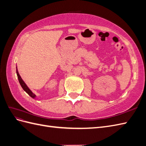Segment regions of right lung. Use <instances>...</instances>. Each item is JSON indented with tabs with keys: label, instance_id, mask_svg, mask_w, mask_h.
<instances>
[{
	"label": "right lung",
	"instance_id": "1",
	"mask_svg": "<svg viewBox=\"0 0 146 146\" xmlns=\"http://www.w3.org/2000/svg\"><path fill=\"white\" fill-rule=\"evenodd\" d=\"M16 73H17V78H18L19 82V83H20V84H21V85L22 88H23V90H24L26 92H27V93L30 96L32 97V98H35V97H36V96H35V95L33 93V92H32V91H31V90L28 88V86H27V85H26V84L24 83V82L23 81V79L21 78V76H20V75H19V72H18V70H17V67H16Z\"/></svg>",
	"mask_w": 146,
	"mask_h": 146
}]
</instances>
